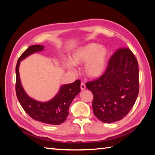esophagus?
Listing matches in <instances>:
<instances>
[{"label": "esophagus", "instance_id": "obj_1", "mask_svg": "<svg viewBox=\"0 0 155 155\" xmlns=\"http://www.w3.org/2000/svg\"><path fill=\"white\" fill-rule=\"evenodd\" d=\"M85 88H86V86H85V84H84L83 83H81V90H85Z\"/></svg>", "mask_w": 155, "mask_h": 155}]
</instances>
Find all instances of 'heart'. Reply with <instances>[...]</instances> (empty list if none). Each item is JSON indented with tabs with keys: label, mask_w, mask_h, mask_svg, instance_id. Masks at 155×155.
<instances>
[{
	"label": "heart",
	"mask_w": 155,
	"mask_h": 155,
	"mask_svg": "<svg viewBox=\"0 0 155 155\" xmlns=\"http://www.w3.org/2000/svg\"><path fill=\"white\" fill-rule=\"evenodd\" d=\"M109 55V52L106 47L97 43H90L75 51L70 61L74 65H81L86 63L84 68L85 74L90 78H97L105 72ZM65 66L72 70L70 63H65Z\"/></svg>",
	"instance_id": "1"
}]
</instances>
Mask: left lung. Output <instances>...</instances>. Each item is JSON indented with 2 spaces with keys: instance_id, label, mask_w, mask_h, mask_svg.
Segmentation results:
<instances>
[{
  "instance_id": "8db88e82",
  "label": "left lung",
  "mask_w": 155,
  "mask_h": 155,
  "mask_svg": "<svg viewBox=\"0 0 155 155\" xmlns=\"http://www.w3.org/2000/svg\"><path fill=\"white\" fill-rule=\"evenodd\" d=\"M92 92L94 114L104 123L122 120L132 109L139 94L137 59L129 48L117 50L111 57L104 74L86 83Z\"/></svg>"
}]
</instances>
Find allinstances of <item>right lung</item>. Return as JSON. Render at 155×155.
Masks as SVG:
<instances>
[{
  "label": "right lung",
  "instance_id": "1",
  "mask_svg": "<svg viewBox=\"0 0 155 155\" xmlns=\"http://www.w3.org/2000/svg\"><path fill=\"white\" fill-rule=\"evenodd\" d=\"M44 49L42 45L31 46L19 57L15 67V91L21 106L31 117L44 124L59 125L66 120L70 105L80 92L81 81L77 80L72 83L61 85L56 96L47 102L35 101L28 96L21 84L19 74L20 61L31 54L41 52Z\"/></svg>",
  "mask_w": 155,
  "mask_h": 155
}]
</instances>
